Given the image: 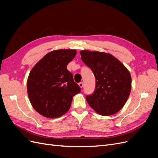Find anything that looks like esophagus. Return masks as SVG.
Instances as JSON below:
<instances>
[{
	"mask_svg": "<svg viewBox=\"0 0 158 158\" xmlns=\"http://www.w3.org/2000/svg\"><path fill=\"white\" fill-rule=\"evenodd\" d=\"M79 86L81 88H82V87H83V82H80V83H79Z\"/></svg>",
	"mask_w": 158,
	"mask_h": 158,
	"instance_id": "1",
	"label": "esophagus"
}]
</instances>
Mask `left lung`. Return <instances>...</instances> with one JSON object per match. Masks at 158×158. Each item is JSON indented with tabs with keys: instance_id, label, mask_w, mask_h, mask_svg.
I'll return each instance as SVG.
<instances>
[{
	"instance_id": "obj_1",
	"label": "left lung",
	"mask_w": 158,
	"mask_h": 158,
	"mask_svg": "<svg viewBox=\"0 0 158 158\" xmlns=\"http://www.w3.org/2000/svg\"><path fill=\"white\" fill-rule=\"evenodd\" d=\"M83 62L95 77L94 94L86 96L87 102L98 114L107 116L118 113L130 94L131 77L118 59L103 52L83 50Z\"/></svg>"
}]
</instances>
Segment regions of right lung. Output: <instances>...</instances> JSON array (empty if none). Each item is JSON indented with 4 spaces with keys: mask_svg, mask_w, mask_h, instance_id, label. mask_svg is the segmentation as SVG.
I'll return each mask as SVG.
<instances>
[{
    "mask_svg": "<svg viewBox=\"0 0 158 158\" xmlns=\"http://www.w3.org/2000/svg\"><path fill=\"white\" fill-rule=\"evenodd\" d=\"M75 50L48 52L32 69L27 80L28 96L33 108L48 118H56L69 110L73 97L81 91L67 69Z\"/></svg>",
    "mask_w": 158,
    "mask_h": 158,
    "instance_id": "right-lung-1",
    "label": "right lung"
}]
</instances>
